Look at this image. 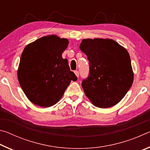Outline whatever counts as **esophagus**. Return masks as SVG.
<instances>
[{"instance_id": "34e87169", "label": "esophagus", "mask_w": 150, "mask_h": 150, "mask_svg": "<svg viewBox=\"0 0 150 150\" xmlns=\"http://www.w3.org/2000/svg\"><path fill=\"white\" fill-rule=\"evenodd\" d=\"M74 73H75V75L77 76V77H79V71H74Z\"/></svg>"}]
</instances>
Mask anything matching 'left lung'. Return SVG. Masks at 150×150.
Segmentation results:
<instances>
[{"instance_id": "1", "label": "left lung", "mask_w": 150, "mask_h": 150, "mask_svg": "<svg viewBox=\"0 0 150 150\" xmlns=\"http://www.w3.org/2000/svg\"><path fill=\"white\" fill-rule=\"evenodd\" d=\"M79 48L89 62V75L82 82L85 95L96 107L115 106L133 83L134 73L128 51L108 38L83 39Z\"/></svg>"}]
</instances>
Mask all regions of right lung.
Masks as SVG:
<instances>
[{
    "mask_svg": "<svg viewBox=\"0 0 150 150\" xmlns=\"http://www.w3.org/2000/svg\"><path fill=\"white\" fill-rule=\"evenodd\" d=\"M69 41L49 35L28 44L18 69V79L27 98L34 105L50 107L64 94L71 81L77 80L62 54Z\"/></svg>",
    "mask_w": 150,
    "mask_h": 150,
    "instance_id": "obj_1",
    "label": "right lung"
}]
</instances>
